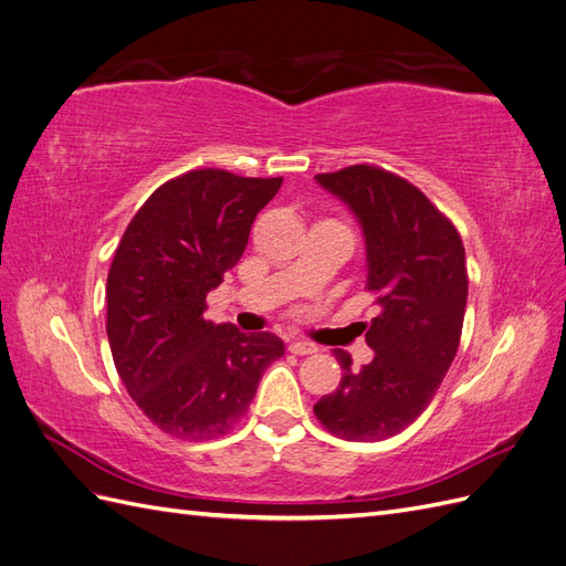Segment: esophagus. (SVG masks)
<instances>
[{
  "label": "esophagus",
  "mask_w": 566,
  "mask_h": 566,
  "mask_svg": "<svg viewBox=\"0 0 566 566\" xmlns=\"http://www.w3.org/2000/svg\"><path fill=\"white\" fill-rule=\"evenodd\" d=\"M290 352L297 356H310L316 352V345H312V342H304V339H295V342H290Z\"/></svg>",
  "instance_id": "esophagus-1"
}]
</instances>
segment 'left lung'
Listing matches in <instances>:
<instances>
[{"label": "left lung", "instance_id": "1", "mask_svg": "<svg viewBox=\"0 0 566 566\" xmlns=\"http://www.w3.org/2000/svg\"><path fill=\"white\" fill-rule=\"evenodd\" d=\"M316 181L364 231L366 287L380 312L366 331L373 361L356 370L335 349L342 380L314 413L342 439L380 441L430 406L453 364L468 304L465 248L420 188L380 167L352 165Z\"/></svg>", "mask_w": 566, "mask_h": 566}]
</instances>
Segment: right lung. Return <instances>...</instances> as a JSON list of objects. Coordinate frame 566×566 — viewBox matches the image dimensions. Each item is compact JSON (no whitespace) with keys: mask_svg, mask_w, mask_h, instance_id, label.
I'll return each instance as SVG.
<instances>
[{"mask_svg":"<svg viewBox=\"0 0 566 566\" xmlns=\"http://www.w3.org/2000/svg\"><path fill=\"white\" fill-rule=\"evenodd\" d=\"M281 184L193 169L153 191L115 250L106 285L113 361L146 418L177 439L227 434L285 352L273 333L245 335L202 316Z\"/></svg>","mask_w":566,"mask_h":566,"instance_id":"add662e5","label":"right lung"}]
</instances>
